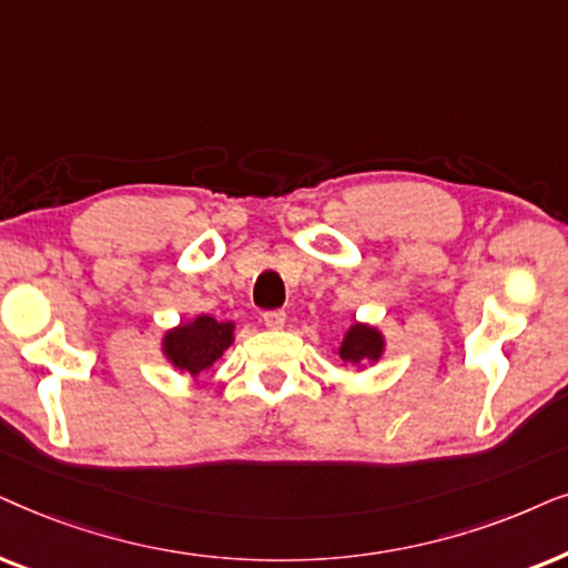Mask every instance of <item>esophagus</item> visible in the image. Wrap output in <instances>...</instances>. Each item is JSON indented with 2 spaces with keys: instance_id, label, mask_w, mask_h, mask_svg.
I'll use <instances>...</instances> for the list:
<instances>
[{
  "instance_id": "1",
  "label": "esophagus",
  "mask_w": 568,
  "mask_h": 568,
  "mask_svg": "<svg viewBox=\"0 0 568 568\" xmlns=\"http://www.w3.org/2000/svg\"><path fill=\"white\" fill-rule=\"evenodd\" d=\"M262 322L267 324L270 329H280L285 324V312H280V308H272V312L262 314Z\"/></svg>"
}]
</instances>
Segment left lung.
Instances as JSON below:
<instances>
[{"instance_id": "obj_1", "label": "left lung", "mask_w": 568, "mask_h": 568, "mask_svg": "<svg viewBox=\"0 0 568 568\" xmlns=\"http://www.w3.org/2000/svg\"><path fill=\"white\" fill-rule=\"evenodd\" d=\"M384 353V335L368 324H351L345 332L343 343L337 347V355L351 366H363V363H376Z\"/></svg>"}]
</instances>
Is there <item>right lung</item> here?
<instances>
[{
    "mask_svg": "<svg viewBox=\"0 0 568 568\" xmlns=\"http://www.w3.org/2000/svg\"><path fill=\"white\" fill-rule=\"evenodd\" d=\"M233 322H217L215 316H194L163 335V355L179 372L200 376L233 345Z\"/></svg>",
    "mask_w": 568,
    "mask_h": 568,
    "instance_id": "obj_1",
    "label": "right lung"
}]
</instances>
